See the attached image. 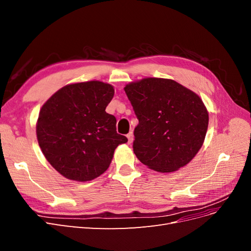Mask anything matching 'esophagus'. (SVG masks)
<instances>
[{"label":"esophagus","instance_id":"esophagus-1","mask_svg":"<svg viewBox=\"0 0 251 251\" xmlns=\"http://www.w3.org/2000/svg\"><path fill=\"white\" fill-rule=\"evenodd\" d=\"M126 137H127L128 143H132V142H133V139H134V135H133V132H130V133H128V134L126 135Z\"/></svg>","mask_w":251,"mask_h":251}]
</instances>
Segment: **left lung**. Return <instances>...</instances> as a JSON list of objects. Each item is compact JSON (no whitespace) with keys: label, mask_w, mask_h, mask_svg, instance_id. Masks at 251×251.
<instances>
[{"label":"left lung","mask_w":251,"mask_h":251,"mask_svg":"<svg viewBox=\"0 0 251 251\" xmlns=\"http://www.w3.org/2000/svg\"><path fill=\"white\" fill-rule=\"evenodd\" d=\"M139 123L133 151L139 161L160 173L191 162L205 139L208 112L192 90L168 78L147 77L125 87Z\"/></svg>","instance_id":"1"}]
</instances>
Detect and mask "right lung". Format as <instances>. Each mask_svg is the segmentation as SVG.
Here are the masks:
<instances>
[{
    "instance_id": "1",
    "label": "right lung",
    "mask_w": 251,
    "mask_h": 251,
    "mask_svg": "<svg viewBox=\"0 0 251 251\" xmlns=\"http://www.w3.org/2000/svg\"><path fill=\"white\" fill-rule=\"evenodd\" d=\"M114 87L100 80L70 83L41 108L36 137L45 158L62 176L91 181L109 169L114 151L127 142L105 112Z\"/></svg>"
}]
</instances>
